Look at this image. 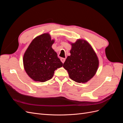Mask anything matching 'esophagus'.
Returning a JSON list of instances; mask_svg holds the SVG:
<instances>
[{"instance_id":"1","label":"esophagus","mask_w":123,"mask_h":123,"mask_svg":"<svg viewBox=\"0 0 123 123\" xmlns=\"http://www.w3.org/2000/svg\"><path fill=\"white\" fill-rule=\"evenodd\" d=\"M61 61L63 63V64H64L65 61V58H61Z\"/></svg>"}]
</instances>
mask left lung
<instances>
[{"label": "left lung", "instance_id": "8db88e82", "mask_svg": "<svg viewBox=\"0 0 123 123\" xmlns=\"http://www.w3.org/2000/svg\"><path fill=\"white\" fill-rule=\"evenodd\" d=\"M71 45V55L63 65L70 78L77 83H85L90 80L97 72L99 60L94 49L87 41L78 39Z\"/></svg>", "mask_w": 123, "mask_h": 123}]
</instances>
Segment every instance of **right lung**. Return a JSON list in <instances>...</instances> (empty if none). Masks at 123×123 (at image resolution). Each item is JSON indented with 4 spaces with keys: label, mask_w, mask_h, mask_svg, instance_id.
I'll return each instance as SVG.
<instances>
[{
    "label": "right lung",
    "mask_w": 123,
    "mask_h": 123,
    "mask_svg": "<svg viewBox=\"0 0 123 123\" xmlns=\"http://www.w3.org/2000/svg\"><path fill=\"white\" fill-rule=\"evenodd\" d=\"M55 42L49 33L33 39L25 51L24 67L28 75L35 81L44 82L53 77L54 71L63 64L52 46Z\"/></svg>",
    "instance_id": "right-lung-1"
}]
</instances>
